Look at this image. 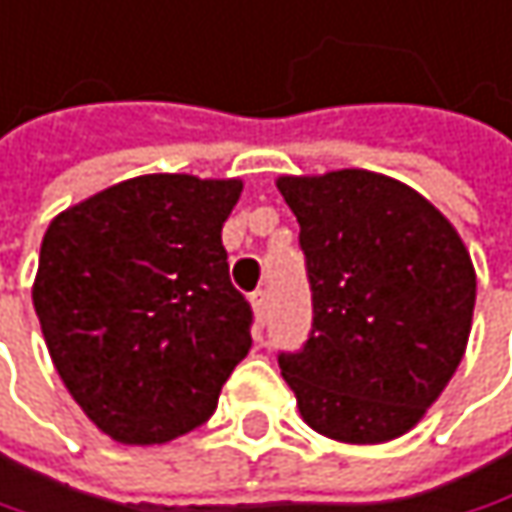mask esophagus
<instances>
[{
  "label": "esophagus",
  "instance_id": "esophagus-1",
  "mask_svg": "<svg viewBox=\"0 0 512 512\" xmlns=\"http://www.w3.org/2000/svg\"><path fill=\"white\" fill-rule=\"evenodd\" d=\"M252 307H255L257 322L263 325L266 316H269V293H266V290H255V293H252Z\"/></svg>",
  "mask_w": 512,
  "mask_h": 512
}]
</instances>
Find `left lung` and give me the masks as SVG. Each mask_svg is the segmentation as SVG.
Instances as JSON below:
<instances>
[{
    "instance_id": "1",
    "label": "left lung",
    "mask_w": 512,
    "mask_h": 512,
    "mask_svg": "<svg viewBox=\"0 0 512 512\" xmlns=\"http://www.w3.org/2000/svg\"><path fill=\"white\" fill-rule=\"evenodd\" d=\"M299 219L313 325L278 366L302 419L340 442L407 434L440 398L472 331L475 266L407 184L366 172L281 175Z\"/></svg>"
}]
</instances>
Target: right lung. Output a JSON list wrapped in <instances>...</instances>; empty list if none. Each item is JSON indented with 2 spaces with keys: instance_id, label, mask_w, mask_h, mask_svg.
I'll use <instances>...</instances> for the list:
<instances>
[{
  "instance_id": "add662e5",
  "label": "right lung",
  "mask_w": 512,
  "mask_h": 512,
  "mask_svg": "<svg viewBox=\"0 0 512 512\" xmlns=\"http://www.w3.org/2000/svg\"><path fill=\"white\" fill-rule=\"evenodd\" d=\"M243 181L140 175L64 210L43 234L34 310L87 419L125 445L205 425L252 349L222 225Z\"/></svg>"
}]
</instances>
